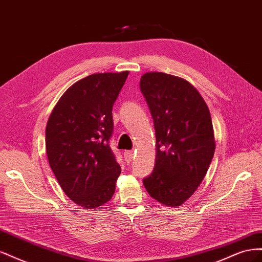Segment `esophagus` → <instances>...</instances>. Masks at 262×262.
<instances>
[{"label":"esophagus","instance_id":"esophagus-1","mask_svg":"<svg viewBox=\"0 0 262 262\" xmlns=\"http://www.w3.org/2000/svg\"><path fill=\"white\" fill-rule=\"evenodd\" d=\"M123 156H124V160L125 162L130 164L133 160V156H134V153L132 152V150H125V152L123 153Z\"/></svg>","mask_w":262,"mask_h":262}]
</instances>
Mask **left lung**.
<instances>
[{"instance_id":"left-lung-1","label":"left lung","mask_w":262,"mask_h":262,"mask_svg":"<svg viewBox=\"0 0 262 262\" xmlns=\"http://www.w3.org/2000/svg\"><path fill=\"white\" fill-rule=\"evenodd\" d=\"M140 89L156 136L155 167L144 187L166 207H180L200 186L215 150L209 108L195 87L179 76L147 72Z\"/></svg>"}]
</instances>
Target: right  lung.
Here are the masks:
<instances>
[{
  "label": "right lung",
  "instance_id": "obj_1",
  "mask_svg": "<svg viewBox=\"0 0 262 262\" xmlns=\"http://www.w3.org/2000/svg\"><path fill=\"white\" fill-rule=\"evenodd\" d=\"M129 75L96 73L70 86L54 106L46 128L50 167L64 193L85 209L112 199L121 168L108 142L113 106Z\"/></svg>",
  "mask_w": 262,
  "mask_h": 262
}]
</instances>
